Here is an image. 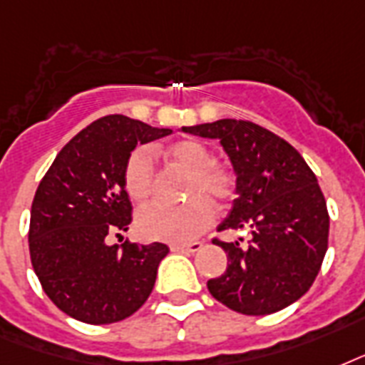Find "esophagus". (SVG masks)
I'll use <instances>...</instances> for the list:
<instances>
[{"label":"esophagus","mask_w":365,"mask_h":365,"mask_svg":"<svg viewBox=\"0 0 365 365\" xmlns=\"http://www.w3.org/2000/svg\"><path fill=\"white\" fill-rule=\"evenodd\" d=\"M200 250H202L200 242H192V244H171V251H177V253H196Z\"/></svg>","instance_id":"obj_1"}]
</instances>
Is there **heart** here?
<instances>
[{"instance_id":"obj_1","label":"heart","mask_w":365,"mask_h":365,"mask_svg":"<svg viewBox=\"0 0 365 365\" xmlns=\"http://www.w3.org/2000/svg\"><path fill=\"white\" fill-rule=\"evenodd\" d=\"M165 156L173 163L190 171L186 180L182 205L150 203L138 211L137 230L146 240L156 242H190L211 227L215 207L211 200L225 203L236 194L234 175L219 163L207 146L194 138H180L165 148ZM127 194L135 202H144L154 192V160L148 148H137L125 163L123 171Z\"/></svg>"}]
</instances>
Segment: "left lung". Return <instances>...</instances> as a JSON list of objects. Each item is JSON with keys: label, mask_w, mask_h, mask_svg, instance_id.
<instances>
[{"label": "left lung", "mask_w": 365, "mask_h": 365, "mask_svg": "<svg viewBox=\"0 0 365 365\" xmlns=\"http://www.w3.org/2000/svg\"><path fill=\"white\" fill-rule=\"evenodd\" d=\"M217 138L236 175V200L217 230L250 228L251 242H217L227 272L207 289L225 307L247 316L278 312L314 284L327 251L329 215L318 179L289 143L244 120L180 127Z\"/></svg>", "instance_id": "1"}]
</instances>
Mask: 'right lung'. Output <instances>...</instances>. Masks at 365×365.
Wrapping results in <instances>:
<instances>
[{
  "label": "right lung",
  "instance_id": "right-lung-1",
  "mask_svg": "<svg viewBox=\"0 0 365 365\" xmlns=\"http://www.w3.org/2000/svg\"><path fill=\"white\" fill-rule=\"evenodd\" d=\"M104 115L56 154L30 213V259L47 297L76 320L103 326L137 312L156 284L165 244H108L131 225L123 171L137 144L171 135Z\"/></svg>",
  "mask_w": 365,
  "mask_h": 365
}]
</instances>
